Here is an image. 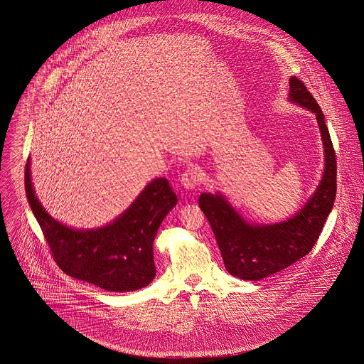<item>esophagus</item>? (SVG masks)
Returning <instances> with one entry per match:
<instances>
[{
	"mask_svg": "<svg viewBox=\"0 0 364 364\" xmlns=\"http://www.w3.org/2000/svg\"><path fill=\"white\" fill-rule=\"evenodd\" d=\"M181 183L185 189H191V191L196 189L200 185V172L197 170V167H194L193 164L188 166V168L181 176Z\"/></svg>",
	"mask_w": 364,
	"mask_h": 364,
	"instance_id": "34e87169",
	"label": "esophagus"
}]
</instances>
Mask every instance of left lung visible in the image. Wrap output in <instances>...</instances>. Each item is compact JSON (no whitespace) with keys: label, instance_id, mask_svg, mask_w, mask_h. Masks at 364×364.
<instances>
[{"label":"left lung","instance_id":"obj_1","mask_svg":"<svg viewBox=\"0 0 364 364\" xmlns=\"http://www.w3.org/2000/svg\"><path fill=\"white\" fill-rule=\"evenodd\" d=\"M289 99L315 113L324 146V173L304 208L280 223L254 225L244 220L222 194L203 193L198 198L226 270L242 280H261L308 255L336 200L337 160L324 114L314 95L295 75L290 78Z\"/></svg>","mask_w":364,"mask_h":364}]
</instances>
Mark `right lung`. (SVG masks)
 Instances as JSON below:
<instances>
[{
  "label": "right lung",
  "mask_w": 364,
  "mask_h": 364,
  "mask_svg": "<svg viewBox=\"0 0 364 364\" xmlns=\"http://www.w3.org/2000/svg\"><path fill=\"white\" fill-rule=\"evenodd\" d=\"M25 188L52 257L66 274L113 292L139 290L154 279L153 242L178 203L166 178L153 179L116 220L90 230L62 225L46 211L33 189L30 159Z\"/></svg>",
  "instance_id": "1"
}]
</instances>
